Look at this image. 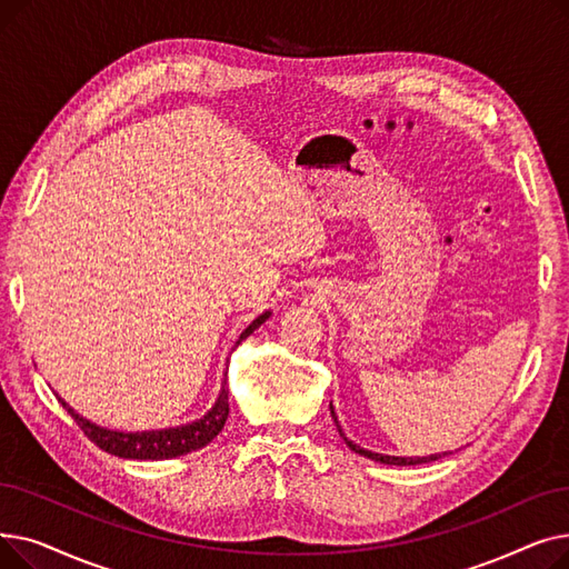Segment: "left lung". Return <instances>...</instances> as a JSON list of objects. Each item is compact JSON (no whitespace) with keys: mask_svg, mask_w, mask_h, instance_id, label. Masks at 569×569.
Masks as SVG:
<instances>
[{"mask_svg":"<svg viewBox=\"0 0 569 569\" xmlns=\"http://www.w3.org/2000/svg\"><path fill=\"white\" fill-rule=\"evenodd\" d=\"M330 410H332V417H335V425H337L339 433L343 436V431H341V427H339V420H337V412H335L332 403H330ZM343 440H346V445L350 447V450H352L355 455H362V457H367V459H373V461H378V463H387V466H417V463H429V461H438V459L442 457V455H431V457H387V455H378V452L365 450V447L355 445V442H352V440H348L346 436H343Z\"/></svg>","mask_w":569,"mask_h":569,"instance_id":"8db88e82","label":"left lung"}]
</instances>
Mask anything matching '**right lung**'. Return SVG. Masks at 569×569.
Segmentation results:
<instances>
[{"instance_id":"add662e5","label":"right lung","mask_w":569,"mask_h":569,"mask_svg":"<svg viewBox=\"0 0 569 569\" xmlns=\"http://www.w3.org/2000/svg\"><path fill=\"white\" fill-rule=\"evenodd\" d=\"M272 316L269 311H264L262 316H258L247 330L239 335L237 343H242L249 335H253V330ZM62 401V406L71 412L73 420L78 422V427L84 431V436L92 440L97 447H101L103 452L122 457V459H140V461H161V459H174V457H184L189 452L200 450V447L212 442L219 431L223 429L226 420H228V390L226 385L221 387L219 399L212 406L204 417L200 420L184 425V427H172V429H159V431H140V433H124V431H112V429H103L97 427L94 422L84 420L82 415H78L62 397H57Z\"/></svg>"}]
</instances>
